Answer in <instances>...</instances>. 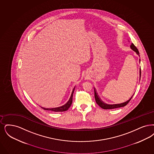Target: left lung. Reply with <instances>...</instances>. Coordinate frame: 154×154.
I'll use <instances>...</instances> for the list:
<instances>
[{"instance_id": "8db88e82", "label": "left lung", "mask_w": 154, "mask_h": 154, "mask_svg": "<svg viewBox=\"0 0 154 154\" xmlns=\"http://www.w3.org/2000/svg\"><path fill=\"white\" fill-rule=\"evenodd\" d=\"M131 48L134 51H135L137 54H139V50L137 49V48L134 45V43H131ZM140 76H141V69H140ZM132 96L130 98L129 100H128L127 101H126V102H125V103H122V104L113 105L106 104L104 103L100 99H99V96H98L97 94L96 93V91L94 90V98H95V100H96V103L99 105V106H100L101 108H102L103 109H115V108H120V107L124 106H125L126 105L128 104V103L130 101V100L132 98Z\"/></svg>"}]
</instances>
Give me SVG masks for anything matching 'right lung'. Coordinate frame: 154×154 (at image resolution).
I'll use <instances>...</instances> for the list:
<instances>
[{
    "label": "right lung",
    "mask_w": 154,
    "mask_h": 154,
    "mask_svg": "<svg viewBox=\"0 0 154 154\" xmlns=\"http://www.w3.org/2000/svg\"><path fill=\"white\" fill-rule=\"evenodd\" d=\"M74 89L75 88H74L70 98L68 102L63 105H62L60 107H57V108H42L45 110H48V111H54V112H63V111H66L68 110V109L70 108V105L72 104V101H73V93H74Z\"/></svg>",
    "instance_id": "add662e5"
}]
</instances>
